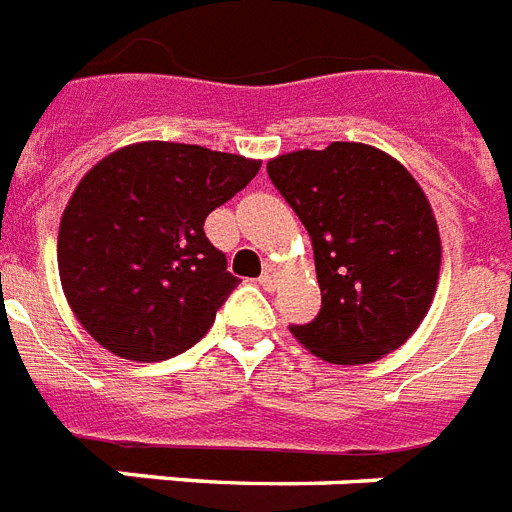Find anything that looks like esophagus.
<instances>
[{
    "label": "esophagus",
    "instance_id": "1",
    "mask_svg": "<svg viewBox=\"0 0 512 512\" xmlns=\"http://www.w3.org/2000/svg\"><path fill=\"white\" fill-rule=\"evenodd\" d=\"M259 282H261V288L264 290H275L277 288V272L272 267H267L264 269V272H261V277H259Z\"/></svg>",
    "mask_w": 512,
    "mask_h": 512
}]
</instances>
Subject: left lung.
<instances>
[{
    "mask_svg": "<svg viewBox=\"0 0 512 512\" xmlns=\"http://www.w3.org/2000/svg\"><path fill=\"white\" fill-rule=\"evenodd\" d=\"M314 245L322 309L290 327L314 357L370 365L407 343L431 309L441 237L423 187L394 155L330 142L267 163Z\"/></svg>",
    "mask_w": 512,
    "mask_h": 512,
    "instance_id": "8db88e82",
    "label": "left lung"
}]
</instances>
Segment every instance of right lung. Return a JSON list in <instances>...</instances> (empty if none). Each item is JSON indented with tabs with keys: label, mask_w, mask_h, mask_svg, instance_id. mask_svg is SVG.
Here are the masks:
<instances>
[{
	"label": "right lung",
	"mask_w": 512,
	"mask_h": 512,
	"mask_svg": "<svg viewBox=\"0 0 512 512\" xmlns=\"http://www.w3.org/2000/svg\"><path fill=\"white\" fill-rule=\"evenodd\" d=\"M259 169L256 158L153 140L118 147L81 177L60 219L57 269L102 349L158 362L208 333L237 277L203 224Z\"/></svg>",
	"instance_id": "add662e5"
}]
</instances>
